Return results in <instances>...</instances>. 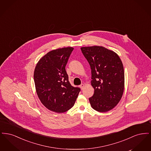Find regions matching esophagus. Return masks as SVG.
<instances>
[{
	"label": "esophagus",
	"mask_w": 151,
	"mask_h": 151,
	"mask_svg": "<svg viewBox=\"0 0 151 151\" xmlns=\"http://www.w3.org/2000/svg\"><path fill=\"white\" fill-rule=\"evenodd\" d=\"M80 88H81V89H83L85 87V85H84V84H81L80 86Z\"/></svg>",
	"instance_id": "esophagus-1"
}]
</instances>
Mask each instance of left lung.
<instances>
[{
	"mask_svg": "<svg viewBox=\"0 0 151 151\" xmlns=\"http://www.w3.org/2000/svg\"><path fill=\"white\" fill-rule=\"evenodd\" d=\"M91 66V85L94 91L89 99L91 105L99 112L113 109L122 98L124 88L123 63L113 51L99 46L81 47Z\"/></svg>",
	"mask_w": 151,
	"mask_h": 151,
	"instance_id": "1",
	"label": "left lung"
}]
</instances>
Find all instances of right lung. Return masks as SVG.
Returning <instances> with one entry per match:
<instances>
[{"label":"right lung","mask_w":151,"mask_h":151,"mask_svg":"<svg viewBox=\"0 0 151 151\" xmlns=\"http://www.w3.org/2000/svg\"><path fill=\"white\" fill-rule=\"evenodd\" d=\"M73 50L67 47L50 51L39 60L35 69L34 80L40 100L57 113L72 108L80 91L71 85L65 69Z\"/></svg>","instance_id":"add662e5"}]
</instances>
